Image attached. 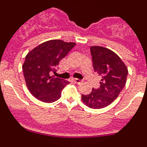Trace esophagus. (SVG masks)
<instances>
[{
    "label": "esophagus",
    "instance_id": "esophagus-1",
    "mask_svg": "<svg viewBox=\"0 0 147 147\" xmlns=\"http://www.w3.org/2000/svg\"><path fill=\"white\" fill-rule=\"evenodd\" d=\"M74 81L76 83H77V84H82V83L83 82V80H79V79H74Z\"/></svg>",
    "mask_w": 147,
    "mask_h": 147
}]
</instances>
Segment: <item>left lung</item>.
<instances>
[{
	"mask_svg": "<svg viewBox=\"0 0 147 147\" xmlns=\"http://www.w3.org/2000/svg\"><path fill=\"white\" fill-rule=\"evenodd\" d=\"M90 53L93 69L102 76V80L99 88H93L89 95H82V100L90 108L101 109L119 96L126 85L128 70L119 56L110 49L91 46Z\"/></svg>",
	"mask_w": 147,
	"mask_h": 147,
	"instance_id": "1",
	"label": "left lung"
}]
</instances>
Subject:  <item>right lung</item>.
I'll return each mask as SVG.
<instances>
[{"label": "right lung", "mask_w": 147, "mask_h": 147, "mask_svg": "<svg viewBox=\"0 0 147 147\" xmlns=\"http://www.w3.org/2000/svg\"><path fill=\"white\" fill-rule=\"evenodd\" d=\"M75 45L60 40H49L27 54L22 67L27 88L35 98L46 103L60 98L62 90L69 82L51 74L56 72L59 61Z\"/></svg>", "instance_id": "right-lung-1"}]
</instances>
